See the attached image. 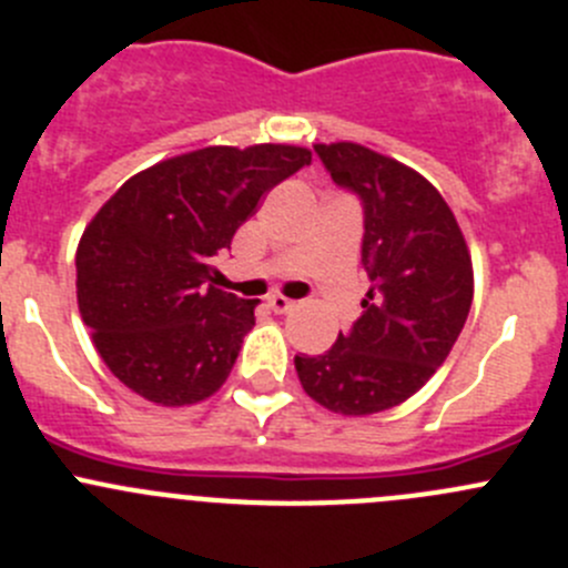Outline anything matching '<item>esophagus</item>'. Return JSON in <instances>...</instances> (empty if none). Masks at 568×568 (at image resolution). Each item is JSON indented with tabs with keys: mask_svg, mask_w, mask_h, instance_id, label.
<instances>
[{
	"mask_svg": "<svg viewBox=\"0 0 568 568\" xmlns=\"http://www.w3.org/2000/svg\"><path fill=\"white\" fill-rule=\"evenodd\" d=\"M267 306H270V310L275 312V315H284V312L293 310L295 301L284 298V295H270V298H267Z\"/></svg>",
	"mask_w": 568,
	"mask_h": 568,
	"instance_id": "34e87169",
	"label": "esophagus"
}]
</instances>
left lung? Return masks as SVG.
I'll return each mask as SVG.
<instances>
[{
	"mask_svg": "<svg viewBox=\"0 0 568 568\" xmlns=\"http://www.w3.org/2000/svg\"><path fill=\"white\" fill-rule=\"evenodd\" d=\"M315 153L362 200L371 290L351 332L326 354L295 356V371L321 407L374 415L407 402L446 362L471 310V253L449 203L402 161L354 142Z\"/></svg>",
	"mask_w": 568,
	"mask_h": 568,
	"instance_id": "8db88e82",
	"label": "left lung"
}]
</instances>
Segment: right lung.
<instances>
[{
	"instance_id": "obj_1",
	"label": "right lung",
	"mask_w": 568,
	"mask_h": 568,
	"mask_svg": "<svg viewBox=\"0 0 568 568\" xmlns=\"http://www.w3.org/2000/svg\"><path fill=\"white\" fill-rule=\"evenodd\" d=\"M312 161L306 148H203L139 172L80 236L78 306L125 387L161 407L214 396L229 379L258 301L217 287L258 200Z\"/></svg>"
}]
</instances>
